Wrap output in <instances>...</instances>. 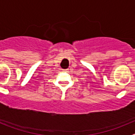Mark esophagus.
Instances as JSON below:
<instances>
[{
  "instance_id": "34e87169",
  "label": "esophagus",
  "mask_w": 135,
  "mask_h": 135,
  "mask_svg": "<svg viewBox=\"0 0 135 135\" xmlns=\"http://www.w3.org/2000/svg\"><path fill=\"white\" fill-rule=\"evenodd\" d=\"M62 71H64V72H67V71H68V69H63V70H62Z\"/></svg>"
}]
</instances>
